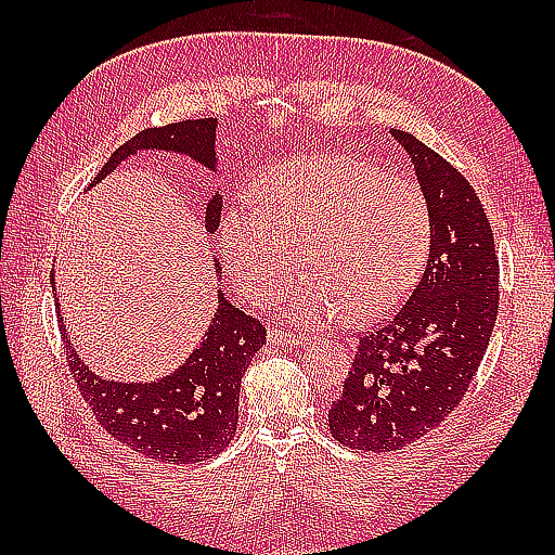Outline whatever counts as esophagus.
Returning <instances> with one entry per match:
<instances>
[{"mask_svg": "<svg viewBox=\"0 0 555 555\" xmlns=\"http://www.w3.org/2000/svg\"><path fill=\"white\" fill-rule=\"evenodd\" d=\"M267 340L271 346H288V348H300L305 344L302 336L291 334V332H279V328H271L267 334Z\"/></svg>", "mask_w": 555, "mask_h": 555, "instance_id": "34e87169", "label": "esophagus"}]
</instances>
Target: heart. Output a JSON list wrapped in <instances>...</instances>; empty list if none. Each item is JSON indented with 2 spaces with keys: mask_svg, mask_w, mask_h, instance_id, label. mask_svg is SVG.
Instances as JSON below:
<instances>
[{
  "mask_svg": "<svg viewBox=\"0 0 555 555\" xmlns=\"http://www.w3.org/2000/svg\"><path fill=\"white\" fill-rule=\"evenodd\" d=\"M257 205L231 207L219 243L231 276L253 302L284 288L298 255L302 276L286 314L320 326L340 314L372 322L417 284L431 217L422 188L352 155L276 164L255 185Z\"/></svg>",
  "mask_w": 555,
  "mask_h": 555,
  "instance_id": "obj_1",
  "label": "heart"
}]
</instances>
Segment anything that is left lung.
Instances as JSON below:
<instances>
[{
	"instance_id": "left-lung-1",
	"label": "left lung",
	"mask_w": 555,
	"mask_h": 555,
	"mask_svg": "<svg viewBox=\"0 0 555 555\" xmlns=\"http://www.w3.org/2000/svg\"><path fill=\"white\" fill-rule=\"evenodd\" d=\"M427 195L431 235L420 284L391 320L360 336L328 431L388 453L439 427L463 400L499 317V257L475 188L453 164L391 128Z\"/></svg>"
}]
</instances>
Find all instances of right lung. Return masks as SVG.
<instances>
[{"label":"right lung","instance_id":"obj_1","mask_svg":"<svg viewBox=\"0 0 555 555\" xmlns=\"http://www.w3.org/2000/svg\"><path fill=\"white\" fill-rule=\"evenodd\" d=\"M217 119L179 121L162 128H145L114 152L95 176L98 185L121 162L143 150H162L185 155L217 173ZM223 199L211 193L205 207V229L215 233L221 221ZM215 257V255H211ZM217 279L221 264L215 257ZM52 291L54 271H52ZM217 312L211 317L199 346L167 376L155 382H114L102 379L80 360L66 334L62 312H56L62 328L70 374L82 398L95 412L98 422L114 439L159 463L191 465L221 453L238 424L241 379L255 352L267 344V332L255 317L223 298L217 291ZM59 308V300H56Z\"/></svg>","mask_w":555,"mask_h":555}]
</instances>
